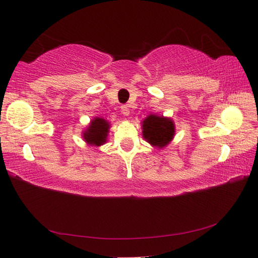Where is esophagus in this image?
Here are the masks:
<instances>
[{
    "label": "esophagus",
    "mask_w": 258,
    "mask_h": 258,
    "mask_svg": "<svg viewBox=\"0 0 258 258\" xmlns=\"http://www.w3.org/2000/svg\"><path fill=\"white\" fill-rule=\"evenodd\" d=\"M120 112H122V114L124 115V116H128V115H130V109H128V106L123 105L122 107H120Z\"/></svg>",
    "instance_id": "obj_1"
}]
</instances>
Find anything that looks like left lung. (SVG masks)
I'll return each mask as SVG.
<instances>
[{
    "label": "left lung",
    "instance_id": "8db88e82",
    "mask_svg": "<svg viewBox=\"0 0 258 258\" xmlns=\"http://www.w3.org/2000/svg\"><path fill=\"white\" fill-rule=\"evenodd\" d=\"M142 130H143V138L147 143L163 149L175 135L174 122L168 117L158 116V115L151 114L142 122Z\"/></svg>",
    "mask_w": 258,
    "mask_h": 258
}]
</instances>
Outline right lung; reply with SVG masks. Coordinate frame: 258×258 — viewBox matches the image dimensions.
I'll use <instances>...</instances> for the list:
<instances>
[{
  "label": "right lung",
  "mask_w": 258,
  "mask_h": 258,
  "mask_svg": "<svg viewBox=\"0 0 258 258\" xmlns=\"http://www.w3.org/2000/svg\"><path fill=\"white\" fill-rule=\"evenodd\" d=\"M109 131V123L102 117H95L83 132V139L87 144L101 146L106 143Z\"/></svg>",
  "instance_id": "right-lung-1"
}]
</instances>
